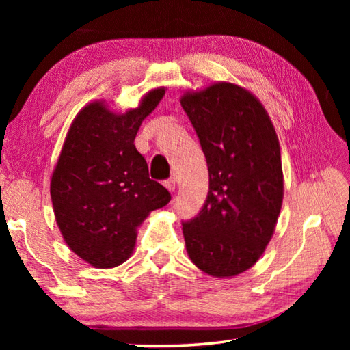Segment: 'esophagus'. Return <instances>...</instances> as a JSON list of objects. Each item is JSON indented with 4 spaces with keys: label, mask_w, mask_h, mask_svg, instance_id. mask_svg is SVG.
<instances>
[{
    "label": "esophagus",
    "mask_w": 350,
    "mask_h": 350,
    "mask_svg": "<svg viewBox=\"0 0 350 350\" xmlns=\"http://www.w3.org/2000/svg\"><path fill=\"white\" fill-rule=\"evenodd\" d=\"M163 183H165V187L170 189V191H174V189H176V179H174V177H170V179H167Z\"/></svg>",
    "instance_id": "obj_1"
}]
</instances>
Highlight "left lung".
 <instances>
[{"label":"left lung","mask_w":350,"mask_h":350,"mask_svg":"<svg viewBox=\"0 0 350 350\" xmlns=\"http://www.w3.org/2000/svg\"><path fill=\"white\" fill-rule=\"evenodd\" d=\"M180 105L208 167V194L182 222L187 252L211 276L239 275L269 244L282 204L281 152L256 97L230 83L185 94Z\"/></svg>","instance_id":"left-lung-1"}]
</instances>
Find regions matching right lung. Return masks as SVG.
Segmentation results:
<instances>
[{"mask_svg":"<svg viewBox=\"0 0 350 350\" xmlns=\"http://www.w3.org/2000/svg\"><path fill=\"white\" fill-rule=\"evenodd\" d=\"M165 90H154L137 109L116 116L88 105L70 125L51 180L58 227L70 250L94 267L109 269L131 254L135 228L171 194L150 179L134 139Z\"/></svg>","mask_w":350,"mask_h":350,"instance_id":"obj_1","label":"right lung"}]
</instances>
